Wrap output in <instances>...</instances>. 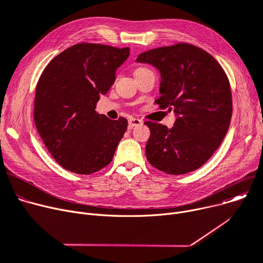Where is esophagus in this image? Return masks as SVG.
Here are the masks:
<instances>
[{
    "instance_id": "esophagus-1",
    "label": "esophagus",
    "mask_w": 263,
    "mask_h": 263,
    "mask_svg": "<svg viewBox=\"0 0 263 263\" xmlns=\"http://www.w3.org/2000/svg\"><path fill=\"white\" fill-rule=\"evenodd\" d=\"M142 120L139 119V118H130L129 119V127L130 128H133V127H137L140 126V124H142Z\"/></svg>"
}]
</instances>
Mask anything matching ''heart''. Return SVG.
Wrapping results in <instances>:
<instances>
[{
	"mask_svg": "<svg viewBox=\"0 0 263 263\" xmlns=\"http://www.w3.org/2000/svg\"><path fill=\"white\" fill-rule=\"evenodd\" d=\"M140 69H143V68H140ZM137 70H139V69H137Z\"/></svg>",
	"mask_w": 263,
	"mask_h": 263,
	"instance_id": "1",
	"label": "heart"
}]
</instances>
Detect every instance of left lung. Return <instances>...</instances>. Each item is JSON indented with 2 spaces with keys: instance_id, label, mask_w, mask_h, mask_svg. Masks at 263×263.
Returning <instances> with one entry per match:
<instances>
[{
  "instance_id": "left-lung-1",
  "label": "left lung",
  "mask_w": 263,
  "mask_h": 263,
  "mask_svg": "<svg viewBox=\"0 0 263 263\" xmlns=\"http://www.w3.org/2000/svg\"><path fill=\"white\" fill-rule=\"evenodd\" d=\"M161 72V109L178 116L174 127L146 121L150 137L148 162L168 175L196 171L222 144L232 114L230 83L224 69L206 51L178 43L142 53L136 59Z\"/></svg>"
}]
</instances>
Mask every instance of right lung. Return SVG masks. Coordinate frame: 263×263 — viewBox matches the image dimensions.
Wrapping results in <instances>:
<instances>
[{
    "mask_svg": "<svg viewBox=\"0 0 263 263\" xmlns=\"http://www.w3.org/2000/svg\"><path fill=\"white\" fill-rule=\"evenodd\" d=\"M129 54L128 47L82 43L60 53L44 69L36 85L35 126L65 170L90 175L113 160L128 120L108 119L95 108Z\"/></svg>",
    "mask_w": 263,
    "mask_h": 263,
    "instance_id": "add662e5",
    "label": "right lung"
}]
</instances>
